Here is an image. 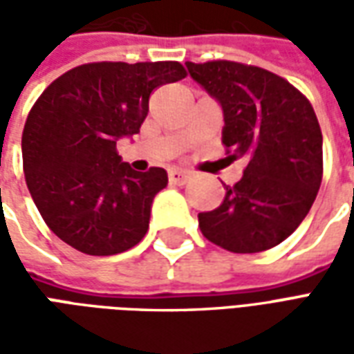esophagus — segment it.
Masks as SVG:
<instances>
[{
	"mask_svg": "<svg viewBox=\"0 0 354 354\" xmlns=\"http://www.w3.org/2000/svg\"><path fill=\"white\" fill-rule=\"evenodd\" d=\"M169 180H170V184L184 185L192 180V172H187V170H182V169H174L169 172Z\"/></svg>",
	"mask_w": 354,
	"mask_h": 354,
	"instance_id": "34e87169",
	"label": "esophagus"
}]
</instances>
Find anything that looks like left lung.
Segmentation results:
<instances>
[{
    "label": "left lung",
    "instance_id": "left-lung-1",
    "mask_svg": "<svg viewBox=\"0 0 354 354\" xmlns=\"http://www.w3.org/2000/svg\"><path fill=\"white\" fill-rule=\"evenodd\" d=\"M222 104V144L246 159L243 178L225 185L222 205L201 212V233L230 252L269 250L311 210L322 182V132L311 102L281 75L231 60L185 62Z\"/></svg>",
    "mask_w": 354,
    "mask_h": 354
}]
</instances>
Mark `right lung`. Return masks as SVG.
Segmentation results:
<instances>
[{
  "label": "right lung",
  "instance_id": "right-lung-1",
  "mask_svg": "<svg viewBox=\"0 0 354 354\" xmlns=\"http://www.w3.org/2000/svg\"><path fill=\"white\" fill-rule=\"evenodd\" d=\"M180 62H91L45 88L22 131V169L39 214L66 245L88 256L136 246L167 170L136 172L117 140L140 131L155 88L184 80Z\"/></svg>",
  "mask_w": 354,
  "mask_h": 354
}]
</instances>
